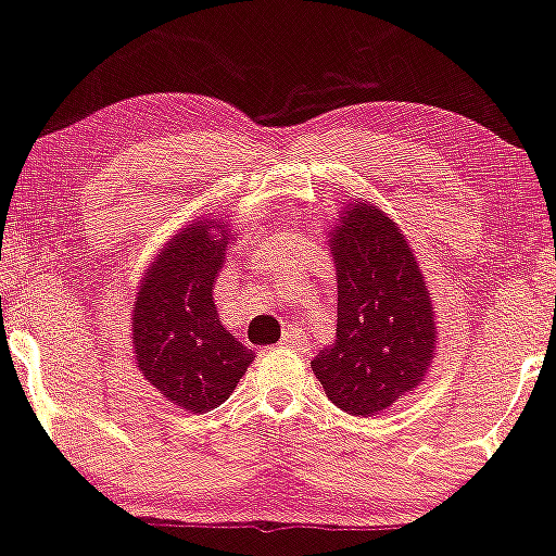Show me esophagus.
Returning <instances> with one entry per match:
<instances>
[{
    "label": "esophagus",
    "instance_id": "esophagus-1",
    "mask_svg": "<svg viewBox=\"0 0 556 556\" xmlns=\"http://www.w3.org/2000/svg\"><path fill=\"white\" fill-rule=\"evenodd\" d=\"M280 345H288V349L303 351L305 349V338L301 336V331H298V328H288V331L283 333V341H280Z\"/></svg>",
    "mask_w": 556,
    "mask_h": 556
}]
</instances>
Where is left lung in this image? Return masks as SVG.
Wrapping results in <instances>:
<instances>
[{"label": "left lung", "instance_id": "8db88e82", "mask_svg": "<svg viewBox=\"0 0 556 556\" xmlns=\"http://www.w3.org/2000/svg\"><path fill=\"white\" fill-rule=\"evenodd\" d=\"M338 324L311 368L345 414L376 416L414 393L437 358V313L418 258L381 207L356 198L328 232Z\"/></svg>", "mask_w": 556, "mask_h": 556}]
</instances>
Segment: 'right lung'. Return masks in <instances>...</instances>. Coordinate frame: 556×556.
Instances as JSON below:
<instances>
[{"instance_id": "obj_1", "label": "right lung", "mask_w": 556, "mask_h": 556, "mask_svg": "<svg viewBox=\"0 0 556 556\" xmlns=\"http://www.w3.org/2000/svg\"><path fill=\"white\" fill-rule=\"evenodd\" d=\"M223 218L192 220L152 258L132 308V353L144 381L190 414L220 406L255 353L225 331L213 288L232 243Z\"/></svg>"}]
</instances>
